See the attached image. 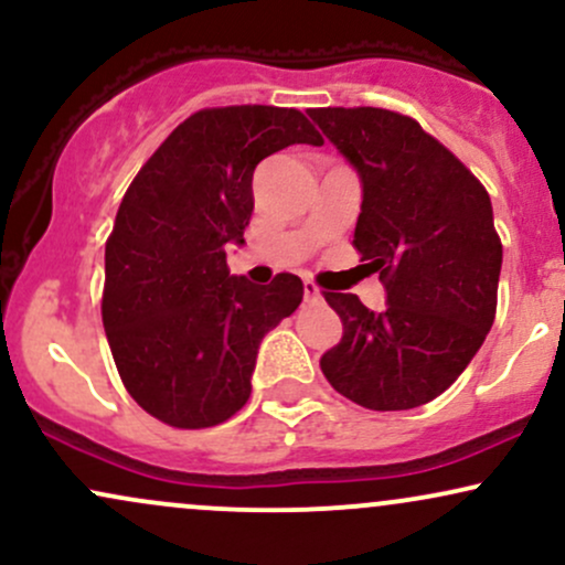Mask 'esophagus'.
I'll use <instances>...</instances> for the list:
<instances>
[{"mask_svg": "<svg viewBox=\"0 0 565 565\" xmlns=\"http://www.w3.org/2000/svg\"><path fill=\"white\" fill-rule=\"evenodd\" d=\"M302 289H305V302H319L321 300V289L316 287L313 281H308V278H305Z\"/></svg>", "mask_w": 565, "mask_h": 565, "instance_id": "esophagus-1", "label": "esophagus"}]
</instances>
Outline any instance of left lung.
Listing matches in <instances>:
<instances>
[{"mask_svg":"<svg viewBox=\"0 0 565 565\" xmlns=\"http://www.w3.org/2000/svg\"><path fill=\"white\" fill-rule=\"evenodd\" d=\"M361 178L353 246L385 284L382 313L327 291L342 340L321 355L337 393L374 412L423 406L483 345L497 313L502 242L491 199L446 146L385 108H310Z\"/></svg>","mask_w":565,"mask_h":565,"instance_id":"8db88e82","label":"left lung"}]
</instances>
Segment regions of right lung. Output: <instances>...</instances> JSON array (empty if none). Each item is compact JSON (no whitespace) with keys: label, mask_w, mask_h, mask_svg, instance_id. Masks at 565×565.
<instances>
[{"label":"right lung","mask_w":565,"mask_h":565,"mask_svg":"<svg viewBox=\"0 0 565 565\" xmlns=\"http://www.w3.org/2000/svg\"><path fill=\"white\" fill-rule=\"evenodd\" d=\"M321 135L295 108H204L157 148L121 199L106 242L103 327L127 393L183 430L231 419L249 401L257 348L302 302V281L231 276L265 157Z\"/></svg>","instance_id":"right-lung-1"}]
</instances>
